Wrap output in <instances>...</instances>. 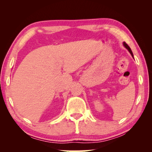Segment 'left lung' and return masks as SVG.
<instances>
[{
    "instance_id": "left-lung-1",
    "label": "left lung",
    "mask_w": 152,
    "mask_h": 152,
    "mask_svg": "<svg viewBox=\"0 0 152 152\" xmlns=\"http://www.w3.org/2000/svg\"><path fill=\"white\" fill-rule=\"evenodd\" d=\"M123 45H124V47L127 49V50L129 51V52L130 53H131V55L132 56V57L134 58V57H133V52H132V50H131V48L129 47V45L127 44V43H126L125 42H123Z\"/></svg>"
}]
</instances>
